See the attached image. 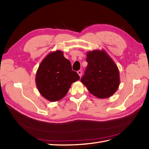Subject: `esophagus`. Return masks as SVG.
Here are the masks:
<instances>
[{
  "label": "esophagus",
  "mask_w": 149,
  "mask_h": 149,
  "mask_svg": "<svg viewBox=\"0 0 149 149\" xmlns=\"http://www.w3.org/2000/svg\"><path fill=\"white\" fill-rule=\"evenodd\" d=\"M77 74H79V76L81 77V75H82V71L81 70H79V71H77Z\"/></svg>",
  "instance_id": "esophagus-1"
}]
</instances>
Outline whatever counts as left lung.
I'll list each match as a JSON object with an SVG mask.
<instances>
[{"label":"left lung","instance_id":"left-lung-1","mask_svg":"<svg viewBox=\"0 0 149 149\" xmlns=\"http://www.w3.org/2000/svg\"><path fill=\"white\" fill-rule=\"evenodd\" d=\"M86 56L88 66L81 83L99 99L113 95L120 85L118 66L104 50L87 52Z\"/></svg>","mask_w":149,"mask_h":149}]
</instances>
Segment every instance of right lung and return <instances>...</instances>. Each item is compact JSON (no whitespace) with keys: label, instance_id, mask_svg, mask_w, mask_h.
Segmentation results:
<instances>
[{"label":"right lung","instance_id":"right-lung-1","mask_svg":"<svg viewBox=\"0 0 149 149\" xmlns=\"http://www.w3.org/2000/svg\"><path fill=\"white\" fill-rule=\"evenodd\" d=\"M79 79L63 52L56 50L49 53L41 62L35 81L40 94L49 101L56 102L64 97L72 84Z\"/></svg>","mask_w":149,"mask_h":149}]
</instances>
